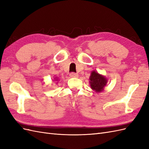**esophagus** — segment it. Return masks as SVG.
Listing matches in <instances>:
<instances>
[{
	"mask_svg": "<svg viewBox=\"0 0 149 149\" xmlns=\"http://www.w3.org/2000/svg\"><path fill=\"white\" fill-rule=\"evenodd\" d=\"M70 76H71V77H72V78H76V77H78V74L77 73H74V72H72V73H70Z\"/></svg>",
	"mask_w": 149,
	"mask_h": 149,
	"instance_id": "obj_1",
	"label": "esophagus"
}]
</instances>
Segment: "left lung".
<instances>
[{
  "label": "left lung",
  "instance_id": "8db88e82",
  "mask_svg": "<svg viewBox=\"0 0 149 149\" xmlns=\"http://www.w3.org/2000/svg\"><path fill=\"white\" fill-rule=\"evenodd\" d=\"M90 85L91 88L96 92H101L103 91L104 87L107 83V80L104 76H103L97 72L93 71L90 76Z\"/></svg>",
  "mask_w": 149,
  "mask_h": 149
}]
</instances>
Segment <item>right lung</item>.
I'll use <instances>...</instances> for the list:
<instances>
[{"mask_svg": "<svg viewBox=\"0 0 149 149\" xmlns=\"http://www.w3.org/2000/svg\"><path fill=\"white\" fill-rule=\"evenodd\" d=\"M56 80H57V79H56Z\"/></svg>", "mask_w": 149, "mask_h": 149, "instance_id": "1", "label": "right lung"}]
</instances>
